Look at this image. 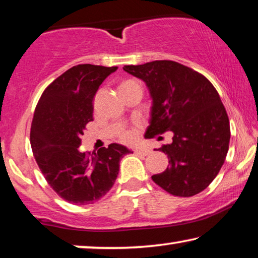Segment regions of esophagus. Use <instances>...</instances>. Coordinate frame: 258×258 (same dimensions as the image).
Returning <instances> with one entry per match:
<instances>
[{"label": "esophagus", "mask_w": 258, "mask_h": 258, "mask_svg": "<svg viewBox=\"0 0 258 258\" xmlns=\"http://www.w3.org/2000/svg\"><path fill=\"white\" fill-rule=\"evenodd\" d=\"M134 152H135L136 155H142V156H148L150 154V149L148 148H144V147H136L134 149Z\"/></svg>", "instance_id": "esophagus-1"}]
</instances>
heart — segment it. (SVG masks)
I'll list each match as a JSON object with an SVG mask.
<instances>
[{
    "label": "heart",
    "mask_w": 258,
    "mask_h": 258,
    "mask_svg": "<svg viewBox=\"0 0 258 258\" xmlns=\"http://www.w3.org/2000/svg\"><path fill=\"white\" fill-rule=\"evenodd\" d=\"M135 132H133V130H123V132L120 134V137L122 141L124 142H133L134 140H135Z\"/></svg>",
    "instance_id": "heart-1"
}]
</instances>
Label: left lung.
<instances>
[{"instance_id": "obj_1", "label": "left lung", "mask_w": 258, "mask_h": 258, "mask_svg": "<svg viewBox=\"0 0 258 258\" xmlns=\"http://www.w3.org/2000/svg\"><path fill=\"white\" fill-rule=\"evenodd\" d=\"M126 73L143 80L152 100L145 135L172 132V143L159 151L170 166L152 180L175 197H192L207 187L225 163L230 128L227 111L210 80L172 60L126 65Z\"/></svg>"}]
</instances>
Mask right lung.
Masks as SVG:
<instances>
[{
  "label": "right lung",
  "instance_id": "add662e5",
  "mask_svg": "<svg viewBox=\"0 0 258 258\" xmlns=\"http://www.w3.org/2000/svg\"><path fill=\"white\" fill-rule=\"evenodd\" d=\"M117 70L81 64L67 70L44 91L37 104L30 143L40 171L59 197L73 205L102 198L116 180L120 160L132 150L113 143L94 154L80 150L93 121V99L103 80Z\"/></svg>",
  "mask_w": 258,
  "mask_h": 258
}]
</instances>
